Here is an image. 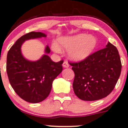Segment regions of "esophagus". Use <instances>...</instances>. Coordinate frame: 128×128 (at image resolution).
<instances>
[{"mask_svg":"<svg viewBox=\"0 0 128 128\" xmlns=\"http://www.w3.org/2000/svg\"><path fill=\"white\" fill-rule=\"evenodd\" d=\"M69 66H70L69 64H68V63L66 61H64V64H63V66H64V68H68Z\"/></svg>","mask_w":128,"mask_h":128,"instance_id":"esophagus-1","label":"esophagus"}]
</instances>
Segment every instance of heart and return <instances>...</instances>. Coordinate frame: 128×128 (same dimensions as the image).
Returning <instances> with one entry per match:
<instances>
[{
	"label": "heart",
	"mask_w": 128,
	"mask_h": 128,
	"mask_svg": "<svg viewBox=\"0 0 128 128\" xmlns=\"http://www.w3.org/2000/svg\"><path fill=\"white\" fill-rule=\"evenodd\" d=\"M96 45V40L94 36L80 34L76 36L61 38L58 40V45L53 44L52 48L57 53L61 52L60 48L68 49V56L72 60L82 61L92 54Z\"/></svg>",
	"instance_id": "b5f03b06"
}]
</instances>
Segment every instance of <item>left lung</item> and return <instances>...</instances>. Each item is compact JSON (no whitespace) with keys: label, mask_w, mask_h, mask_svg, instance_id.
Returning <instances> with one entry per match:
<instances>
[{"label":"left lung","mask_w":128,"mask_h":128,"mask_svg":"<svg viewBox=\"0 0 128 128\" xmlns=\"http://www.w3.org/2000/svg\"><path fill=\"white\" fill-rule=\"evenodd\" d=\"M106 47L78 63H70L74 73V94L84 101H95L111 93L121 72L118 49L108 42Z\"/></svg>","instance_id":"left-lung-1"}]
</instances>
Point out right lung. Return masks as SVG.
I'll list each match as a JSON object with an SVG mask.
<instances>
[{"label": "right lung", "instance_id": "obj_1", "mask_svg": "<svg viewBox=\"0 0 128 128\" xmlns=\"http://www.w3.org/2000/svg\"><path fill=\"white\" fill-rule=\"evenodd\" d=\"M42 32H31L22 36L8 50L6 70L12 88L20 97L31 103L41 102L51 92L53 81L62 72L63 60L54 62L47 55L31 62L23 56L21 46L25 40L45 37ZM50 52L48 46L45 50Z\"/></svg>", "mask_w": 128, "mask_h": 128}]
</instances>
